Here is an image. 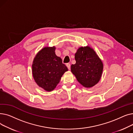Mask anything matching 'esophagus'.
I'll use <instances>...</instances> for the list:
<instances>
[{
    "label": "esophagus",
    "mask_w": 133,
    "mask_h": 133,
    "mask_svg": "<svg viewBox=\"0 0 133 133\" xmlns=\"http://www.w3.org/2000/svg\"><path fill=\"white\" fill-rule=\"evenodd\" d=\"M66 66L68 68V69H71V65L70 64H69V63H67V64H66Z\"/></svg>",
    "instance_id": "obj_1"
}]
</instances>
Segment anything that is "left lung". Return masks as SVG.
Returning <instances> with one entry per match:
<instances>
[{"instance_id":"obj_1","label":"left lung","mask_w":133,"mask_h":133,"mask_svg":"<svg viewBox=\"0 0 133 133\" xmlns=\"http://www.w3.org/2000/svg\"><path fill=\"white\" fill-rule=\"evenodd\" d=\"M76 63L71 65V72L79 83L90 88L101 79L103 64L93 48L89 46L80 47L75 54Z\"/></svg>"}]
</instances>
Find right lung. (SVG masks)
I'll use <instances>...</instances> for the list:
<instances>
[{
  "instance_id": "right-lung-1",
  "label": "right lung",
  "mask_w": 133,
  "mask_h": 133,
  "mask_svg": "<svg viewBox=\"0 0 133 133\" xmlns=\"http://www.w3.org/2000/svg\"><path fill=\"white\" fill-rule=\"evenodd\" d=\"M54 46L45 47L35 57L32 74L37 84L47 92L53 90L59 83L61 76L68 71L62 59L56 55Z\"/></svg>"
}]
</instances>
